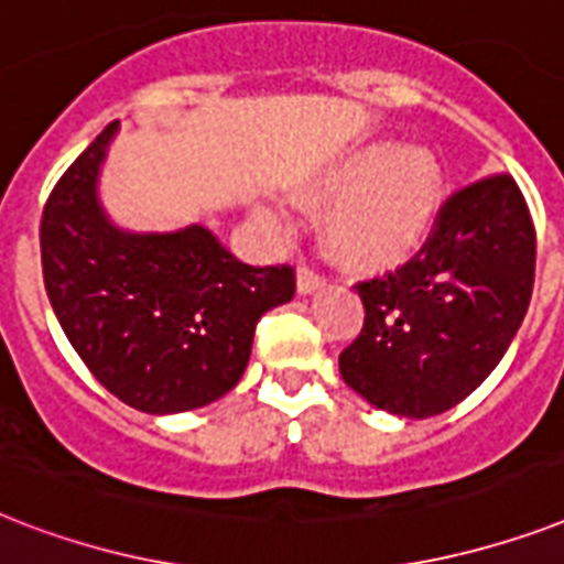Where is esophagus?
I'll list each match as a JSON object with an SVG mask.
<instances>
[{
    "mask_svg": "<svg viewBox=\"0 0 564 564\" xmlns=\"http://www.w3.org/2000/svg\"><path fill=\"white\" fill-rule=\"evenodd\" d=\"M295 283H299L301 295H313V292H318V290H322V286H325V278L313 272L310 265H301Z\"/></svg>",
    "mask_w": 564,
    "mask_h": 564,
    "instance_id": "1",
    "label": "esophagus"
}]
</instances>
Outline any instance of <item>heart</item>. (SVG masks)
Masks as SVG:
<instances>
[{"instance_id":"b5f03b06","label":"heart","mask_w":564,"mask_h":564,"mask_svg":"<svg viewBox=\"0 0 564 564\" xmlns=\"http://www.w3.org/2000/svg\"><path fill=\"white\" fill-rule=\"evenodd\" d=\"M307 207H327L325 242L354 272L401 269L427 246L442 213V166L424 145L366 140L336 154L295 193ZM283 221L281 210L265 213Z\"/></svg>"}]
</instances>
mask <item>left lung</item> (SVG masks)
<instances>
[{
    "label": "left lung",
    "mask_w": 564,
    "mask_h": 564,
    "mask_svg": "<svg viewBox=\"0 0 564 564\" xmlns=\"http://www.w3.org/2000/svg\"><path fill=\"white\" fill-rule=\"evenodd\" d=\"M535 228L509 175L451 195L419 257L360 283V336L339 371L377 410L430 419L495 371L524 322Z\"/></svg>",
    "instance_id": "left-lung-1"
}]
</instances>
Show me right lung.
<instances>
[{
  "label": "right lung",
  "mask_w": 564,
  "mask_h": 564,
  "mask_svg": "<svg viewBox=\"0 0 564 564\" xmlns=\"http://www.w3.org/2000/svg\"><path fill=\"white\" fill-rule=\"evenodd\" d=\"M108 126L64 172L40 221L48 304L110 394L149 415L219 401L239 383L263 313L295 295L290 265L239 263L204 225L140 234L99 198Z\"/></svg>",
  "instance_id": "right-lung-1"
}]
</instances>
